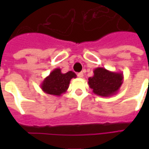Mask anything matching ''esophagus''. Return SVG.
I'll return each mask as SVG.
<instances>
[{
	"label": "esophagus",
	"instance_id": "esophagus-1",
	"mask_svg": "<svg viewBox=\"0 0 149 149\" xmlns=\"http://www.w3.org/2000/svg\"><path fill=\"white\" fill-rule=\"evenodd\" d=\"M77 76H78V77H79V78H82V77H84V72H78V73H77Z\"/></svg>",
	"mask_w": 149,
	"mask_h": 149
}]
</instances>
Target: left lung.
Here are the masks:
<instances>
[{"label":"left lung","instance_id":"obj_1","mask_svg":"<svg viewBox=\"0 0 149 149\" xmlns=\"http://www.w3.org/2000/svg\"><path fill=\"white\" fill-rule=\"evenodd\" d=\"M123 79L124 75L121 72H113L105 68L97 67L93 70V77L88 78V84L93 93L108 97L119 91Z\"/></svg>","mask_w":149,"mask_h":149}]
</instances>
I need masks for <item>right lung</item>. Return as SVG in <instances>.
Returning <instances> with one entry per match:
<instances>
[{"instance_id":"add662e5","label":"right lung","mask_w":149,"mask_h":149,"mask_svg":"<svg viewBox=\"0 0 149 149\" xmlns=\"http://www.w3.org/2000/svg\"><path fill=\"white\" fill-rule=\"evenodd\" d=\"M72 78H77V75L72 71L63 73L61 69L56 68L44 79L40 87L45 93L59 97L66 92Z\"/></svg>"}]
</instances>
